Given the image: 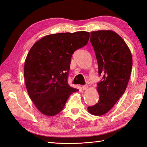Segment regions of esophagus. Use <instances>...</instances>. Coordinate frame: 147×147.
<instances>
[{
  "mask_svg": "<svg viewBox=\"0 0 147 147\" xmlns=\"http://www.w3.org/2000/svg\"><path fill=\"white\" fill-rule=\"evenodd\" d=\"M88 85H83V86H82V88H83V90H87V89H88Z\"/></svg>",
  "mask_w": 147,
  "mask_h": 147,
  "instance_id": "obj_1",
  "label": "esophagus"
}]
</instances>
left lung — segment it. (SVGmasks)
I'll use <instances>...</instances> for the list:
<instances>
[{
    "instance_id": "left-lung-1",
    "label": "left lung",
    "mask_w": 147,
    "mask_h": 147,
    "mask_svg": "<svg viewBox=\"0 0 147 147\" xmlns=\"http://www.w3.org/2000/svg\"><path fill=\"white\" fill-rule=\"evenodd\" d=\"M90 42L98 62L97 83L99 100L88 107L90 114L102 115L113 107L123 95L130 78L133 59L128 46L117 33L112 30H98L90 33Z\"/></svg>"
}]
</instances>
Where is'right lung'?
<instances>
[{
  "label": "right lung",
  "mask_w": 147,
  "mask_h": 147,
  "mask_svg": "<svg viewBox=\"0 0 147 147\" xmlns=\"http://www.w3.org/2000/svg\"><path fill=\"white\" fill-rule=\"evenodd\" d=\"M90 33H61L43 36L30 49L24 67L28 93L37 109L54 116L63 109L71 93L68 85L72 55L87 44Z\"/></svg>",
  "instance_id": "obj_1"
}]
</instances>
